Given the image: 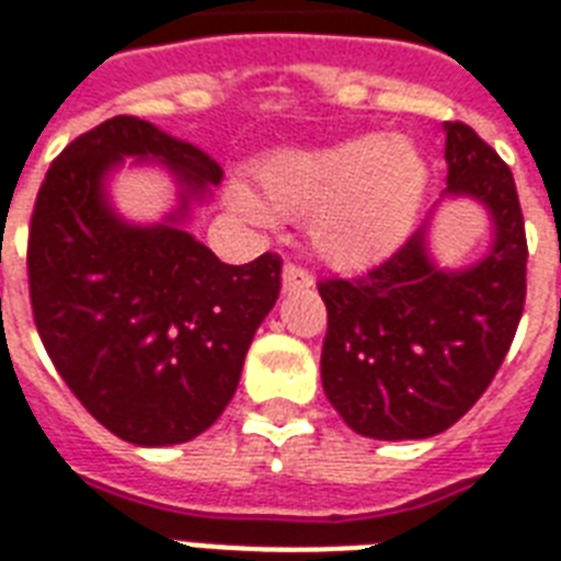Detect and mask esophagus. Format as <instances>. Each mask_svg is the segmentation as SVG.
Here are the masks:
<instances>
[{"label":"esophagus","instance_id":"esophagus-1","mask_svg":"<svg viewBox=\"0 0 561 561\" xmlns=\"http://www.w3.org/2000/svg\"><path fill=\"white\" fill-rule=\"evenodd\" d=\"M282 285H285V290H308L314 288V276H311L306 267L288 262L285 264V271H282Z\"/></svg>","mask_w":561,"mask_h":561}]
</instances>
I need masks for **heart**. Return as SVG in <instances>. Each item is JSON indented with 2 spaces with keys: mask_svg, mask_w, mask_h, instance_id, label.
Returning <instances> with one entry per match:
<instances>
[{
  "mask_svg": "<svg viewBox=\"0 0 561 561\" xmlns=\"http://www.w3.org/2000/svg\"><path fill=\"white\" fill-rule=\"evenodd\" d=\"M427 162L404 136H355L311 151L276 153L262 165V203L232 188L253 220L308 215V238L325 262L364 271L410 238L427 194Z\"/></svg>",
  "mask_w": 561,
  "mask_h": 561,
  "instance_id": "b5f03b06",
  "label": "heart"
}]
</instances>
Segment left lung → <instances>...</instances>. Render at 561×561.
<instances>
[{
    "instance_id": "obj_1",
    "label": "left lung",
    "mask_w": 561,
    "mask_h": 561,
    "mask_svg": "<svg viewBox=\"0 0 561 561\" xmlns=\"http://www.w3.org/2000/svg\"><path fill=\"white\" fill-rule=\"evenodd\" d=\"M448 188L495 224L486 259L443 271L427 224L358 279L320 282L329 311L320 375L346 425L373 439H427L474 408L513 346L527 297V236L513 171L469 125L445 122Z\"/></svg>"
}]
</instances>
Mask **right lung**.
<instances>
[{"mask_svg": "<svg viewBox=\"0 0 561 561\" xmlns=\"http://www.w3.org/2000/svg\"><path fill=\"white\" fill-rule=\"evenodd\" d=\"M125 156L179 178L181 206L160 225H127L108 206L106 174ZM220 178L192 142L116 116L66 145L37 192L28 290L39 341L83 408L125 443L203 434L236 396L279 297V255L224 264L183 227Z\"/></svg>", "mask_w": 561, "mask_h": 561, "instance_id": "1", "label": "right lung"}]
</instances>
